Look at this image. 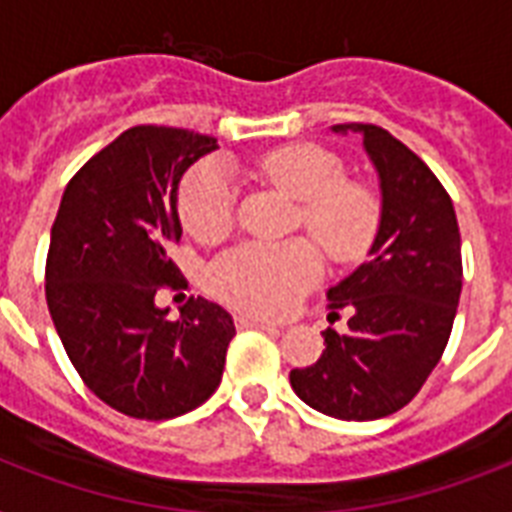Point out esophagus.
Listing matches in <instances>:
<instances>
[{
  "label": "esophagus",
  "mask_w": 512,
  "mask_h": 512,
  "mask_svg": "<svg viewBox=\"0 0 512 512\" xmlns=\"http://www.w3.org/2000/svg\"><path fill=\"white\" fill-rule=\"evenodd\" d=\"M236 324H239L241 329H281V324H276V321L257 319V316H244V313L236 319Z\"/></svg>",
  "instance_id": "obj_1"
}]
</instances>
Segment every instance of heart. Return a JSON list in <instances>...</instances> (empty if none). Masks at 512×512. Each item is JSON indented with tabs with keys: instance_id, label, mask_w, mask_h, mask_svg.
Returning <instances> with one entry per match:
<instances>
[{
	"instance_id": "1",
	"label": "heart",
	"mask_w": 512,
	"mask_h": 512,
	"mask_svg": "<svg viewBox=\"0 0 512 512\" xmlns=\"http://www.w3.org/2000/svg\"><path fill=\"white\" fill-rule=\"evenodd\" d=\"M271 183L303 201V225L337 263H353L372 244L380 207L364 185L345 183V167L319 146H284L260 159ZM236 183L223 162H201L180 188V217L201 241L223 239L233 225ZM324 257L308 239L247 241L220 255L209 284L225 303L279 316L321 279Z\"/></svg>"
}]
</instances>
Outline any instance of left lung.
Wrapping results in <instances>:
<instances>
[{"label": "left lung", "instance_id": "left-lung-1", "mask_svg": "<svg viewBox=\"0 0 512 512\" xmlns=\"http://www.w3.org/2000/svg\"><path fill=\"white\" fill-rule=\"evenodd\" d=\"M358 132L380 180V223L369 260L329 289L348 308V332L324 335V353L289 382L305 404L337 420H380L417 396L452 335L462 292L454 204L420 156L374 124Z\"/></svg>", "mask_w": 512, "mask_h": 512}]
</instances>
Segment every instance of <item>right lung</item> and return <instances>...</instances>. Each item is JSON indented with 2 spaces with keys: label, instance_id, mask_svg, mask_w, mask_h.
<instances>
[{
  "label": "right lung",
  "instance_id": "right-lung-1",
  "mask_svg": "<svg viewBox=\"0 0 512 512\" xmlns=\"http://www.w3.org/2000/svg\"><path fill=\"white\" fill-rule=\"evenodd\" d=\"M217 140L175 127H132L63 191L47 252V308L87 388L138 420H172L220 385L236 335L231 313L191 297L170 321L156 292L177 287V188Z\"/></svg>",
  "mask_w": 512,
  "mask_h": 512
}]
</instances>
